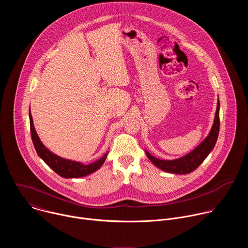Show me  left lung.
I'll return each instance as SVG.
<instances>
[{
	"instance_id": "1",
	"label": "left lung",
	"mask_w": 248,
	"mask_h": 248,
	"mask_svg": "<svg viewBox=\"0 0 248 248\" xmlns=\"http://www.w3.org/2000/svg\"><path fill=\"white\" fill-rule=\"evenodd\" d=\"M220 130V101L218 99L217 109L214 118V123L212 128L206 138L202 142L195 147L191 152L185 155L184 157L174 160H162L152 156L147 150H145L148 159L159 169L164 171L175 173V174H186L197 169L201 163L207 158L210 152L213 150Z\"/></svg>"
}]
</instances>
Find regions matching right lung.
I'll list each match as a JSON object with an SVG mask.
<instances>
[{"mask_svg":"<svg viewBox=\"0 0 248 248\" xmlns=\"http://www.w3.org/2000/svg\"><path fill=\"white\" fill-rule=\"evenodd\" d=\"M29 121H30V132L33 144L36 150L38 156L59 175L62 176L65 179H77V178H82V176L88 175L97 170L101 168V166L104 164L107 155L109 153L106 152L100 159L90 163V164H83L81 162L73 161L69 159H64L62 157H60L50 151L40 140L36 130H35L32 116L29 110Z\"/></svg>","mask_w":248,"mask_h":248,"instance_id":"obj_1","label":"right lung"}]
</instances>
